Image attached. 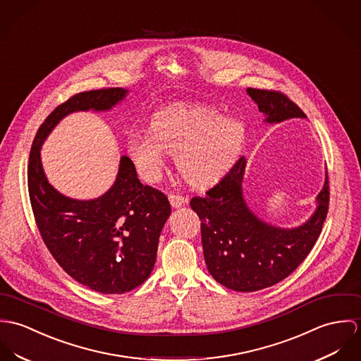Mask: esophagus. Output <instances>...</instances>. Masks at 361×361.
Segmentation results:
<instances>
[{"label":"esophagus","mask_w":361,"mask_h":361,"mask_svg":"<svg viewBox=\"0 0 361 361\" xmlns=\"http://www.w3.org/2000/svg\"><path fill=\"white\" fill-rule=\"evenodd\" d=\"M169 200H170L173 207H180V206H183L187 202V200L183 195H178V194H170L169 195Z\"/></svg>","instance_id":"esophagus-1"}]
</instances>
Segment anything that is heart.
I'll return each mask as SVG.
<instances>
[{"mask_svg": "<svg viewBox=\"0 0 361 361\" xmlns=\"http://www.w3.org/2000/svg\"><path fill=\"white\" fill-rule=\"evenodd\" d=\"M245 137V124L238 119H223L210 108L176 105L154 118L152 131L134 133L128 149L145 180L161 174L169 152L178 155L177 166L188 183L206 185L231 167Z\"/></svg>", "mask_w": 361, "mask_h": 361, "instance_id": "b5f03b06", "label": "heart"}]
</instances>
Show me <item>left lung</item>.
I'll use <instances>...</instances> for the list:
<instances>
[{"instance_id": "obj_1", "label": "left lung", "mask_w": 361, "mask_h": 361, "mask_svg": "<svg viewBox=\"0 0 361 361\" xmlns=\"http://www.w3.org/2000/svg\"><path fill=\"white\" fill-rule=\"evenodd\" d=\"M247 94L269 123L306 118L288 95L277 90L249 87ZM245 158L206 191L190 200L200 216L203 256L212 277L221 285L255 292L286 279L306 259L320 237L329 204L328 171L312 219L293 230H283L259 220L242 198Z\"/></svg>"}]
</instances>
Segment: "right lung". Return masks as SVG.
Returning <instances> with one entry per match:
<instances>
[{
    "label": "right lung",
    "mask_w": 361,
    "mask_h": 361,
    "mask_svg": "<svg viewBox=\"0 0 361 361\" xmlns=\"http://www.w3.org/2000/svg\"><path fill=\"white\" fill-rule=\"evenodd\" d=\"M126 92L121 87L90 90L58 105L39 127L27 164L32 210L49 253L73 280L106 295L126 293L149 277L170 202L138 180L127 157L121 158L116 181L105 195L92 200L66 198L48 184L40 147L68 114L106 111Z\"/></svg>",
    "instance_id": "obj_1"
}]
</instances>
